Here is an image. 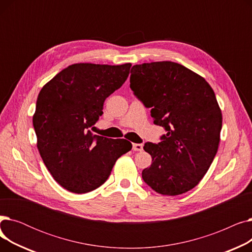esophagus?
<instances>
[{
    "mask_svg": "<svg viewBox=\"0 0 252 252\" xmlns=\"http://www.w3.org/2000/svg\"><path fill=\"white\" fill-rule=\"evenodd\" d=\"M133 150L134 151H142L143 144H133Z\"/></svg>",
    "mask_w": 252,
    "mask_h": 252,
    "instance_id": "esophagus-1",
    "label": "esophagus"
}]
</instances>
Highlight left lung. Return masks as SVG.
Segmentation results:
<instances>
[{"mask_svg": "<svg viewBox=\"0 0 252 252\" xmlns=\"http://www.w3.org/2000/svg\"><path fill=\"white\" fill-rule=\"evenodd\" d=\"M129 87L151 108L154 124L166 134L145 143L152 163L142 178L155 192L176 196L197 186L218 152L221 111L205 79L185 66L151 62L131 67Z\"/></svg>", "mask_w": 252, "mask_h": 252, "instance_id": "1", "label": "left lung"}]
</instances>
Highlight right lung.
Masks as SVG:
<instances>
[{
	"mask_svg": "<svg viewBox=\"0 0 252 252\" xmlns=\"http://www.w3.org/2000/svg\"><path fill=\"white\" fill-rule=\"evenodd\" d=\"M131 64L76 63L61 70L39 92L32 124L36 146L54 180L72 193L100 187L115 161L131 149L125 139L93 135L103 104L121 88Z\"/></svg>",
	"mask_w": 252,
	"mask_h": 252,
	"instance_id": "add662e5",
	"label": "right lung"
}]
</instances>
